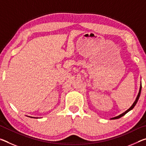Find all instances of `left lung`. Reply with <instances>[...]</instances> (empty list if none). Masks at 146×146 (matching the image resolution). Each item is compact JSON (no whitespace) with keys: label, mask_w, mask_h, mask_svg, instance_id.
I'll return each mask as SVG.
<instances>
[{"label":"left lung","mask_w":146,"mask_h":146,"mask_svg":"<svg viewBox=\"0 0 146 146\" xmlns=\"http://www.w3.org/2000/svg\"><path fill=\"white\" fill-rule=\"evenodd\" d=\"M141 89H142V84H140V90H139V92H138V95H137V98H136V100H135V101L134 102H133V104H132V106H131V107L128 109V110H127V111H125V112H123V113H122V114H120V115H118V116H117V117H113V118H111V120H114V119H118V118H120V117H123V115H125V114H126L127 113H128L129 111H131V110H133V108H134V107L135 106V105L137 104V102H138V99H139V97H140V93H141Z\"/></svg>","instance_id":"1"}]
</instances>
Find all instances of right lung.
<instances>
[{"label":"right lung","mask_w":146,"mask_h":146,"mask_svg":"<svg viewBox=\"0 0 146 146\" xmlns=\"http://www.w3.org/2000/svg\"><path fill=\"white\" fill-rule=\"evenodd\" d=\"M31 117V118H35V117Z\"/></svg>","instance_id":"add662e5"}]
</instances>
